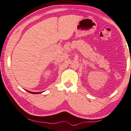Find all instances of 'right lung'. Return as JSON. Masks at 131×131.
<instances>
[{
    "mask_svg": "<svg viewBox=\"0 0 131 131\" xmlns=\"http://www.w3.org/2000/svg\"><path fill=\"white\" fill-rule=\"evenodd\" d=\"M27 92H29V93H31V94H40V93H42V92H31V91H28V90H26Z\"/></svg>",
    "mask_w": 131,
    "mask_h": 131,
    "instance_id": "1",
    "label": "right lung"
}]
</instances>
